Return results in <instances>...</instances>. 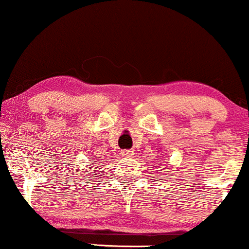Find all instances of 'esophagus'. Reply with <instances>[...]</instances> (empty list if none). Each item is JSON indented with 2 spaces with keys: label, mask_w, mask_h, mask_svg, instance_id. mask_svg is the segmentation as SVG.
<instances>
[{
  "label": "esophagus",
  "mask_w": 249,
  "mask_h": 249,
  "mask_svg": "<svg viewBox=\"0 0 249 249\" xmlns=\"http://www.w3.org/2000/svg\"><path fill=\"white\" fill-rule=\"evenodd\" d=\"M122 156L123 157H127V158H131V157H133V151H131V150L122 151Z\"/></svg>",
  "instance_id": "esophagus-1"
}]
</instances>
